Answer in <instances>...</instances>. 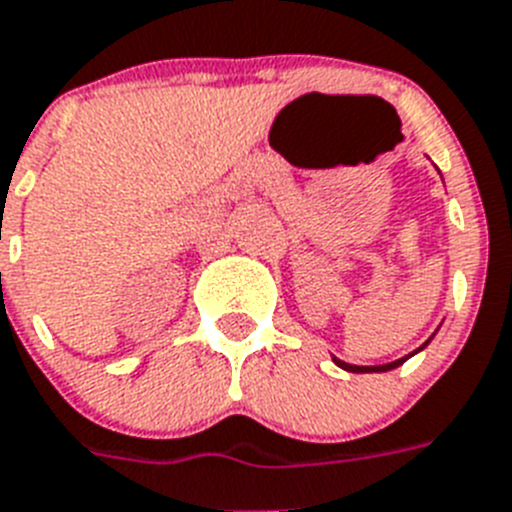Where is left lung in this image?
Returning <instances> with one entry per match:
<instances>
[{"instance_id":"left-lung-1","label":"left lung","mask_w":512,"mask_h":512,"mask_svg":"<svg viewBox=\"0 0 512 512\" xmlns=\"http://www.w3.org/2000/svg\"><path fill=\"white\" fill-rule=\"evenodd\" d=\"M424 346H427V343H424ZM333 362H336L338 367L349 369V372H388V369H395L398 364L406 362V356H403V359H395V362H390V364H382V367H356V364H346V362H341V359H333Z\"/></svg>"}]
</instances>
